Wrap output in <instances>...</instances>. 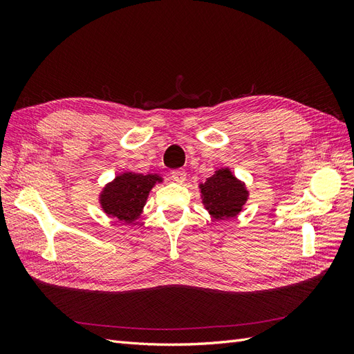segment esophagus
<instances>
[{
    "label": "esophagus",
    "instance_id": "34e87169",
    "mask_svg": "<svg viewBox=\"0 0 354 354\" xmlns=\"http://www.w3.org/2000/svg\"><path fill=\"white\" fill-rule=\"evenodd\" d=\"M171 177H173V180L177 181V183H185L186 171L185 169H174L173 173H171Z\"/></svg>",
    "mask_w": 354,
    "mask_h": 354
}]
</instances>
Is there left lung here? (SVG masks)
<instances>
[{"label":"left lung","instance_id":"8db88e82","mask_svg":"<svg viewBox=\"0 0 354 354\" xmlns=\"http://www.w3.org/2000/svg\"><path fill=\"white\" fill-rule=\"evenodd\" d=\"M199 189L203 207L214 220L236 217L250 196L245 183L234 177L229 168L217 169L205 183L199 185Z\"/></svg>","mask_w":354,"mask_h":354}]
</instances>
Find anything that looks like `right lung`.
I'll return each instance as SVG.
<instances>
[{
  "mask_svg": "<svg viewBox=\"0 0 354 354\" xmlns=\"http://www.w3.org/2000/svg\"><path fill=\"white\" fill-rule=\"evenodd\" d=\"M156 183H162V177L158 174L145 176L131 171L118 174L102 189L100 207L106 216L125 224H134L140 218L147 196Z\"/></svg>",
  "mask_w": 354,
  "mask_h": 354,
  "instance_id": "1",
  "label": "right lung"
}]
</instances>
